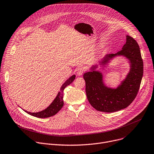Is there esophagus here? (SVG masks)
Masks as SVG:
<instances>
[{"label": "esophagus", "instance_id": "1", "mask_svg": "<svg viewBox=\"0 0 154 154\" xmlns=\"http://www.w3.org/2000/svg\"><path fill=\"white\" fill-rule=\"evenodd\" d=\"M85 71V68L83 67H80L78 68L77 71V74L78 75H82Z\"/></svg>", "mask_w": 154, "mask_h": 154}]
</instances>
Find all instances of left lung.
Returning <instances> with one entry per match:
<instances>
[{
    "label": "left lung",
    "mask_w": 154,
    "mask_h": 154,
    "mask_svg": "<svg viewBox=\"0 0 154 154\" xmlns=\"http://www.w3.org/2000/svg\"><path fill=\"white\" fill-rule=\"evenodd\" d=\"M117 55L125 56L130 61L131 69L127 78L116 89L106 87L103 83L101 73L93 70L83 74L88 100L96 110L114 112L127 107L135 99L140 88L143 75V61L137 42L127 35V42L122 49L116 54L106 55L101 62L105 65ZM96 66H93L96 68Z\"/></svg>",
    "instance_id": "obj_1"
}]
</instances>
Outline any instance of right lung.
<instances>
[{"instance_id": "1", "label": "right lung", "mask_w": 154, "mask_h": 154, "mask_svg": "<svg viewBox=\"0 0 154 154\" xmlns=\"http://www.w3.org/2000/svg\"><path fill=\"white\" fill-rule=\"evenodd\" d=\"M75 78V75H74L63 83V85L61 87L60 91L58 93L57 97H56L54 100L53 101V103L46 109L36 113L29 112H27L26 110L24 111L28 114H30L34 117L38 118H47L54 116L56 114H57L63 107V91L64 88L67 85L71 84V83L74 80Z\"/></svg>"}]
</instances>
